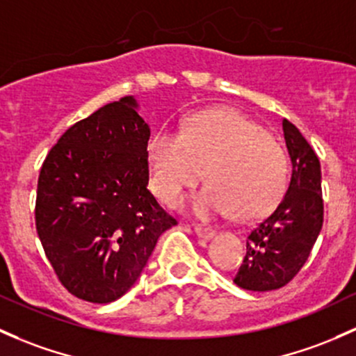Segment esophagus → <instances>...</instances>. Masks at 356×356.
Instances as JSON below:
<instances>
[{
    "instance_id": "1",
    "label": "esophagus",
    "mask_w": 356,
    "mask_h": 356,
    "mask_svg": "<svg viewBox=\"0 0 356 356\" xmlns=\"http://www.w3.org/2000/svg\"><path fill=\"white\" fill-rule=\"evenodd\" d=\"M194 232H196L197 237L204 238V241H209V238L215 237V234H216V232L213 230V228H209V227H201V225L194 227Z\"/></svg>"
}]
</instances>
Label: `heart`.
<instances>
[{
  "mask_svg": "<svg viewBox=\"0 0 356 356\" xmlns=\"http://www.w3.org/2000/svg\"><path fill=\"white\" fill-rule=\"evenodd\" d=\"M149 186L177 207L201 177L208 186L189 201L200 218L234 211L252 220L271 211L288 186V156L283 145L257 122L232 109L201 111L182 124L181 133L159 129L148 141Z\"/></svg>",
  "mask_w": 356,
  "mask_h": 356,
  "instance_id": "b5f03b06",
  "label": "heart"
}]
</instances>
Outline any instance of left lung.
<instances>
[{
	"instance_id": "1",
	"label": "left lung",
	"mask_w": 356,
	"mask_h": 356,
	"mask_svg": "<svg viewBox=\"0 0 356 356\" xmlns=\"http://www.w3.org/2000/svg\"><path fill=\"white\" fill-rule=\"evenodd\" d=\"M291 179L278 207L247 234V252L234 283L244 290L285 286L300 271L323 228L321 163L297 126L283 119Z\"/></svg>"
}]
</instances>
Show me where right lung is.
Wrapping results in <instances>:
<instances>
[{"label":"right lung","instance_id":"right-lung-1","mask_svg":"<svg viewBox=\"0 0 356 356\" xmlns=\"http://www.w3.org/2000/svg\"><path fill=\"white\" fill-rule=\"evenodd\" d=\"M148 140L136 99L122 97L71 126L40 168L37 234L59 282L81 300L122 297L177 225L147 188Z\"/></svg>","mask_w":356,"mask_h":356}]
</instances>
